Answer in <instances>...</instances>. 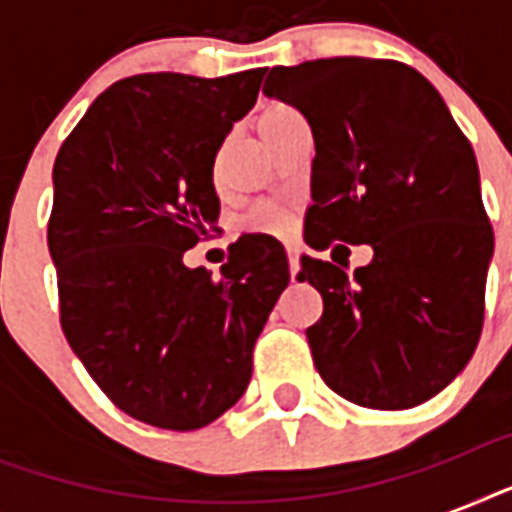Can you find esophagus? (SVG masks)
<instances>
[{"label":"esophagus","mask_w":512,"mask_h":512,"mask_svg":"<svg viewBox=\"0 0 512 512\" xmlns=\"http://www.w3.org/2000/svg\"><path fill=\"white\" fill-rule=\"evenodd\" d=\"M300 255H303V249L297 247V244H287V263L292 273H297V268H300Z\"/></svg>","instance_id":"1"}]
</instances>
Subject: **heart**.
<instances>
[{
  "label": "heart",
  "instance_id": "1",
  "mask_svg": "<svg viewBox=\"0 0 512 512\" xmlns=\"http://www.w3.org/2000/svg\"><path fill=\"white\" fill-rule=\"evenodd\" d=\"M295 114V108L289 106H271L268 111H263V116L257 119V130H263L271 122L281 119V116ZM287 215L281 212V209L271 207V204H260L244 217V228L252 233H284L287 231Z\"/></svg>",
  "mask_w": 512,
  "mask_h": 512
}]
</instances>
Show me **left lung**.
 Here are the masks:
<instances>
[{"instance_id":"8db88e82","label":"left lung","mask_w":512,"mask_h":512,"mask_svg":"<svg viewBox=\"0 0 512 512\" xmlns=\"http://www.w3.org/2000/svg\"><path fill=\"white\" fill-rule=\"evenodd\" d=\"M265 95L303 111L316 140L313 249L372 244L353 276L303 257L321 292L313 364L350 404L396 412L428 401L468 364L484 329L494 233L478 164L436 87L398 60L276 66Z\"/></svg>"}]
</instances>
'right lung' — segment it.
I'll return each mask as SVG.
<instances>
[{
	"mask_svg": "<svg viewBox=\"0 0 512 512\" xmlns=\"http://www.w3.org/2000/svg\"><path fill=\"white\" fill-rule=\"evenodd\" d=\"M263 74L127 76L52 167L60 327L98 388L146 425L196 430L231 409L289 284L284 249L263 233L236 241L217 279L183 263L215 231L212 164Z\"/></svg>",
	"mask_w": 512,
	"mask_h": 512,
	"instance_id": "right-lung-1",
	"label": "right lung"
}]
</instances>
